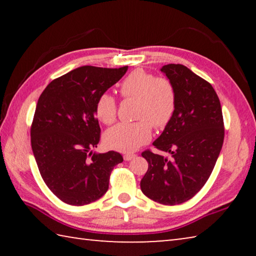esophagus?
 Returning <instances> with one entry per match:
<instances>
[{
    "instance_id": "esophagus-1",
    "label": "esophagus",
    "mask_w": 256,
    "mask_h": 256,
    "mask_svg": "<svg viewBox=\"0 0 256 256\" xmlns=\"http://www.w3.org/2000/svg\"><path fill=\"white\" fill-rule=\"evenodd\" d=\"M136 154H124V160L125 162H130V160H132L133 158H136Z\"/></svg>"
}]
</instances>
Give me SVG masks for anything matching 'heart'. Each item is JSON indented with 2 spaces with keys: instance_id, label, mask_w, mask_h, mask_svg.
I'll return each mask as SVG.
<instances>
[{
  "instance_id": "1",
  "label": "heart",
  "mask_w": 256,
  "mask_h": 256,
  "mask_svg": "<svg viewBox=\"0 0 256 256\" xmlns=\"http://www.w3.org/2000/svg\"><path fill=\"white\" fill-rule=\"evenodd\" d=\"M123 98L136 99V118L134 123H120L108 130L104 136L108 148L130 152L150 140L152 124L156 128H164L174 116L176 90L172 82L157 78L142 68H138L120 84ZM96 115L104 124L114 123L118 115V102L110 94H102L96 102Z\"/></svg>"
}]
</instances>
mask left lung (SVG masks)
<instances>
[{
	"label": "left lung",
	"mask_w": 256,
	"mask_h": 256,
	"mask_svg": "<svg viewBox=\"0 0 256 256\" xmlns=\"http://www.w3.org/2000/svg\"><path fill=\"white\" fill-rule=\"evenodd\" d=\"M160 71L175 86L177 102L172 120L152 144L172 158L144 151L149 167L140 185L151 200L176 206L192 198L210 177L222 148L224 118L209 82L182 64Z\"/></svg>",
	"instance_id": "1"
}]
</instances>
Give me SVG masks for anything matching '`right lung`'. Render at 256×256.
Listing matches in <instances>:
<instances>
[{"mask_svg": "<svg viewBox=\"0 0 256 256\" xmlns=\"http://www.w3.org/2000/svg\"><path fill=\"white\" fill-rule=\"evenodd\" d=\"M128 66H81L58 78L38 99L32 148L45 184L60 200L84 206L107 192L110 176L123 162L116 151L92 154L100 138L96 102Z\"/></svg>", "mask_w": 256, "mask_h": 256, "instance_id": "1", "label": "right lung"}]
</instances>
